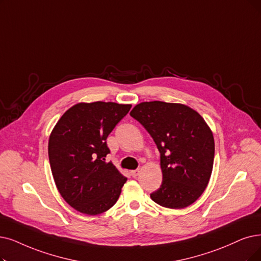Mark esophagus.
Masks as SVG:
<instances>
[{"label": "esophagus", "instance_id": "34e87169", "mask_svg": "<svg viewBox=\"0 0 261 261\" xmlns=\"http://www.w3.org/2000/svg\"><path fill=\"white\" fill-rule=\"evenodd\" d=\"M139 173H140V170H139V169H136V170H132V171H130V174H132L133 178H136V176H137Z\"/></svg>", "mask_w": 261, "mask_h": 261}]
</instances>
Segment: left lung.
I'll return each instance as SVG.
<instances>
[{"mask_svg": "<svg viewBox=\"0 0 261 261\" xmlns=\"http://www.w3.org/2000/svg\"><path fill=\"white\" fill-rule=\"evenodd\" d=\"M130 116L151 135L161 153L163 182L151 199L169 209L194 203L209 183L214 162V138L203 118L176 102L143 101Z\"/></svg>", "mask_w": 261, "mask_h": 261, "instance_id": "8db88e82", "label": "left lung"}]
</instances>
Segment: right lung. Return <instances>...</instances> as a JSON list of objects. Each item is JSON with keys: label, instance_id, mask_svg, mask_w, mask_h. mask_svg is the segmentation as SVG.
Segmentation results:
<instances>
[{"label": "right lung", "instance_id": "obj_1", "mask_svg": "<svg viewBox=\"0 0 261 261\" xmlns=\"http://www.w3.org/2000/svg\"><path fill=\"white\" fill-rule=\"evenodd\" d=\"M132 105L78 102L60 118L48 142L51 172L63 199L80 213L97 215L119 199L126 178L105 158L106 139Z\"/></svg>", "mask_w": 261, "mask_h": 261}]
</instances>
